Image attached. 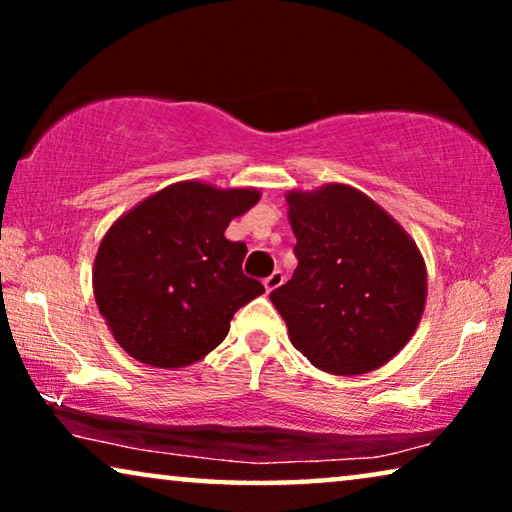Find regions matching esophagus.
I'll list each match as a JSON object with an SVG mask.
<instances>
[{
	"label": "esophagus",
	"mask_w": 512,
	"mask_h": 512,
	"mask_svg": "<svg viewBox=\"0 0 512 512\" xmlns=\"http://www.w3.org/2000/svg\"><path fill=\"white\" fill-rule=\"evenodd\" d=\"M265 291H275V289H279V286H282L284 284V275H282V270H275V272H272V275L270 277H265Z\"/></svg>",
	"instance_id": "obj_1"
}]
</instances>
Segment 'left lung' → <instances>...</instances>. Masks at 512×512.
I'll use <instances>...</instances> for the list:
<instances>
[{
  "label": "left lung",
  "instance_id": "8db88e82",
  "mask_svg": "<svg viewBox=\"0 0 512 512\" xmlns=\"http://www.w3.org/2000/svg\"><path fill=\"white\" fill-rule=\"evenodd\" d=\"M298 268L270 293L291 345L331 375H366L415 335L426 263L394 216L359 188L289 191Z\"/></svg>",
  "mask_w": 512,
  "mask_h": 512
}]
</instances>
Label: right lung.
Listing matches in <instances>:
<instances>
[{"label": "right lung", "mask_w": 512, "mask_h": 512, "mask_svg": "<svg viewBox=\"0 0 512 512\" xmlns=\"http://www.w3.org/2000/svg\"><path fill=\"white\" fill-rule=\"evenodd\" d=\"M261 200L256 188L177 181L111 223L93 265V291L111 335L132 359L184 368L228 335L233 314L265 293L242 272L247 244L228 223Z\"/></svg>", "instance_id": "1"}]
</instances>
